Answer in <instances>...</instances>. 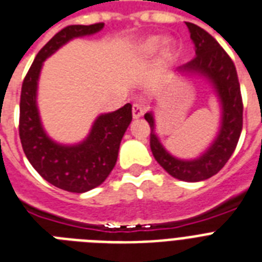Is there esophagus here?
I'll return each mask as SVG.
<instances>
[{"instance_id": "esophagus-1", "label": "esophagus", "mask_w": 262, "mask_h": 262, "mask_svg": "<svg viewBox=\"0 0 262 262\" xmlns=\"http://www.w3.org/2000/svg\"><path fill=\"white\" fill-rule=\"evenodd\" d=\"M144 113H145V107H144L141 103H135V105H133V109H132V114H133V118H135V120L141 118V117L144 116Z\"/></svg>"}]
</instances>
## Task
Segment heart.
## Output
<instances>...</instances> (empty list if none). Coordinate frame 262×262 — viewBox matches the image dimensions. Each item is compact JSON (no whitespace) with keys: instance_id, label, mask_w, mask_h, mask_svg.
Segmentation results:
<instances>
[{"instance_id":"b5f03b06","label":"heart","mask_w":262,"mask_h":262,"mask_svg":"<svg viewBox=\"0 0 262 262\" xmlns=\"http://www.w3.org/2000/svg\"><path fill=\"white\" fill-rule=\"evenodd\" d=\"M159 51H160L161 59L168 60L171 57L172 52H173V41H172V39L163 37V36L159 35L145 37L136 46L133 55H135L136 60L142 61L152 57Z\"/></svg>"}]
</instances>
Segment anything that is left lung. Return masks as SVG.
Segmentation results:
<instances>
[{"label":"left lung","mask_w":262,"mask_h":262,"mask_svg":"<svg viewBox=\"0 0 262 262\" xmlns=\"http://www.w3.org/2000/svg\"><path fill=\"white\" fill-rule=\"evenodd\" d=\"M193 42L195 57L176 69V75L199 76L210 83L220 103V126L215 137L199 156L180 159L165 149L156 133L155 112L146 113L150 126V150L153 157L175 179L202 182L221 171L234 152L242 130V98L234 63L211 35L201 27L186 23Z\"/></svg>","instance_id":"1"}]
</instances>
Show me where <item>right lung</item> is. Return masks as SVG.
I'll list each match as a JSON object with an SVG mask.
<instances>
[{
  "label": "right lung",
  "instance_id": "right-lung-1",
  "mask_svg": "<svg viewBox=\"0 0 262 262\" xmlns=\"http://www.w3.org/2000/svg\"><path fill=\"white\" fill-rule=\"evenodd\" d=\"M103 23L70 25L61 29L36 55L23 82L20 101V140L25 156L42 179L70 192L83 193L105 182L117 163L121 140L132 122V105L102 113L89 135L75 144L57 142L42 126L37 89L44 61L59 48L78 37L102 31Z\"/></svg>",
  "mask_w": 262,
  "mask_h": 262
}]
</instances>
